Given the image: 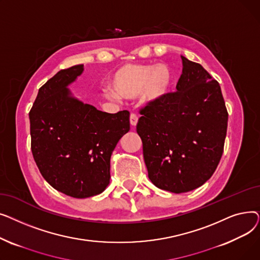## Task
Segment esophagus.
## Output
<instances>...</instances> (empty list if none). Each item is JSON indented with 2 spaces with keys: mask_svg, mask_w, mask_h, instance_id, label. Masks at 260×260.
I'll return each instance as SVG.
<instances>
[{
  "mask_svg": "<svg viewBox=\"0 0 260 260\" xmlns=\"http://www.w3.org/2000/svg\"><path fill=\"white\" fill-rule=\"evenodd\" d=\"M129 121H131L132 126H136V125H137V123H138V116L134 114V113H132L131 117H129Z\"/></svg>",
  "mask_w": 260,
  "mask_h": 260,
  "instance_id": "esophagus-1",
  "label": "esophagus"
}]
</instances>
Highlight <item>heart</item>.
Wrapping results in <instances>:
<instances>
[{
  "label": "heart",
  "instance_id": "heart-1",
  "mask_svg": "<svg viewBox=\"0 0 260 260\" xmlns=\"http://www.w3.org/2000/svg\"><path fill=\"white\" fill-rule=\"evenodd\" d=\"M173 81L171 68L166 64H126L115 72L109 98L135 99L139 94L145 103H156L169 92Z\"/></svg>",
  "mask_w": 260,
  "mask_h": 260
}]
</instances>
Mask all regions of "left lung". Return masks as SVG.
Returning <instances> with one entry per match:
<instances>
[{"label":"left lung","instance_id":"left-lung-1","mask_svg":"<svg viewBox=\"0 0 260 260\" xmlns=\"http://www.w3.org/2000/svg\"><path fill=\"white\" fill-rule=\"evenodd\" d=\"M181 59L177 91L142 108L137 124L149 180L176 194L211 178L223 153L229 116L219 83L200 64Z\"/></svg>","mask_w":260,"mask_h":260}]
</instances>
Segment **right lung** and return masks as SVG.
<instances>
[{"instance_id": "add662e5", "label": "right lung", "mask_w": 260, "mask_h": 260, "mask_svg": "<svg viewBox=\"0 0 260 260\" xmlns=\"http://www.w3.org/2000/svg\"><path fill=\"white\" fill-rule=\"evenodd\" d=\"M83 64L61 70L39 89L29 112L31 152L43 178L74 198L101 194L111 179V156L129 131V113L108 114L73 97L67 86Z\"/></svg>"}]
</instances>
